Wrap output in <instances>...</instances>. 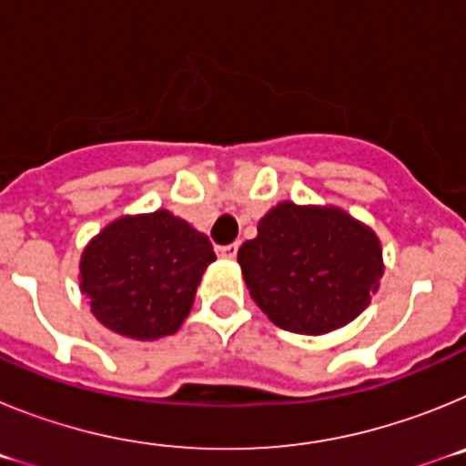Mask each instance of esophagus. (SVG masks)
Segmentation results:
<instances>
[{
	"label": "esophagus",
	"instance_id": "obj_1",
	"mask_svg": "<svg viewBox=\"0 0 466 466\" xmlns=\"http://www.w3.org/2000/svg\"><path fill=\"white\" fill-rule=\"evenodd\" d=\"M217 254H219L221 258H236L238 245L236 242H233V245H219L217 247Z\"/></svg>",
	"mask_w": 466,
	"mask_h": 466
}]
</instances>
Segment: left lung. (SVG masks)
<instances>
[{
	"label": "left lung",
	"mask_w": 466,
	"mask_h": 466,
	"mask_svg": "<svg viewBox=\"0 0 466 466\" xmlns=\"http://www.w3.org/2000/svg\"><path fill=\"white\" fill-rule=\"evenodd\" d=\"M257 230L238 249V263L254 303L279 329L322 336L371 303L385 273L382 247L345 209L284 200Z\"/></svg>",
	"instance_id": "8db88e82"
}]
</instances>
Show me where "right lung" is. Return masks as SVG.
I'll list each match as a JSON object with an SVG mask.
<instances>
[{
  "label": "right lung",
  "mask_w": 466,
  "mask_h": 466,
  "mask_svg": "<svg viewBox=\"0 0 466 466\" xmlns=\"http://www.w3.org/2000/svg\"><path fill=\"white\" fill-rule=\"evenodd\" d=\"M214 258L205 233L156 209L111 221L86 245L79 287L97 322L126 339L156 340L182 327Z\"/></svg>",
  "instance_id": "right-lung-1"
}]
</instances>
